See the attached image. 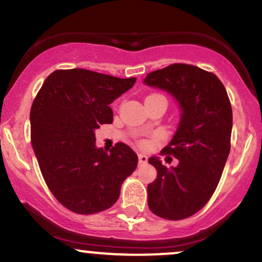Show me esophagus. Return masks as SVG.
Segmentation results:
<instances>
[{"instance_id":"obj_1","label":"esophagus","mask_w":262,"mask_h":262,"mask_svg":"<svg viewBox=\"0 0 262 262\" xmlns=\"http://www.w3.org/2000/svg\"><path fill=\"white\" fill-rule=\"evenodd\" d=\"M138 159H139V164L140 165H145L146 162H148V156L144 155V154H139Z\"/></svg>"}]
</instances>
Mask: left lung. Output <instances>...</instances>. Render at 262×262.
<instances>
[{"instance_id":"obj_1","label":"left lung","mask_w":262,"mask_h":262,"mask_svg":"<svg viewBox=\"0 0 262 262\" xmlns=\"http://www.w3.org/2000/svg\"><path fill=\"white\" fill-rule=\"evenodd\" d=\"M144 83L169 92L181 108L177 130L162 154L179 160L158 171L148 185V206L159 217L180 221L202 209L217 188L230 151L233 113L227 90L213 73L193 65L172 64L146 75Z\"/></svg>"}]
</instances>
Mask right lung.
<instances>
[{"label":"right lung","mask_w":262,"mask_h":262,"mask_svg":"<svg viewBox=\"0 0 262 262\" xmlns=\"http://www.w3.org/2000/svg\"><path fill=\"white\" fill-rule=\"evenodd\" d=\"M137 79L85 69L56 70L47 77L31 110V139L41 175L54 197L77 214L113 206L138 156L127 144L110 152L96 146V129L113 122L110 104Z\"/></svg>","instance_id":"add662e5"}]
</instances>
